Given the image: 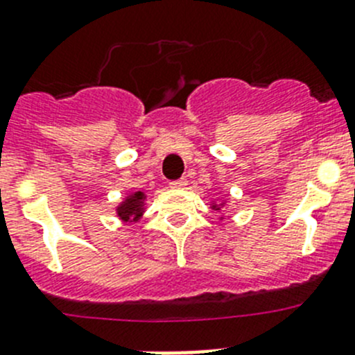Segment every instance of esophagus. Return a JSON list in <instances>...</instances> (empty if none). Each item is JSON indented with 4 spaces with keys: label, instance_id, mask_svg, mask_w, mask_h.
I'll return each instance as SVG.
<instances>
[{
    "label": "esophagus",
    "instance_id": "obj_1",
    "mask_svg": "<svg viewBox=\"0 0 355 355\" xmlns=\"http://www.w3.org/2000/svg\"><path fill=\"white\" fill-rule=\"evenodd\" d=\"M170 185H171V187H175V189H184L185 185H187V178L182 177V178H178V180L170 182Z\"/></svg>",
    "mask_w": 355,
    "mask_h": 355
}]
</instances>
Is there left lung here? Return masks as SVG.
I'll use <instances>...</instances> for the list:
<instances>
[{
	"label": "left lung",
	"mask_w": 355,
	"mask_h": 355,
	"mask_svg": "<svg viewBox=\"0 0 355 355\" xmlns=\"http://www.w3.org/2000/svg\"><path fill=\"white\" fill-rule=\"evenodd\" d=\"M213 208H216V206H213ZM216 209H218V208H216Z\"/></svg>",
	"instance_id": "left-lung-1"
}]
</instances>
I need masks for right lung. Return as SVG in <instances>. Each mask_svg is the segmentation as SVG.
Here are the masks:
<instances>
[{
	"instance_id": "1",
	"label": "right lung",
	"mask_w": 355,
	"mask_h": 355,
	"mask_svg": "<svg viewBox=\"0 0 355 355\" xmlns=\"http://www.w3.org/2000/svg\"><path fill=\"white\" fill-rule=\"evenodd\" d=\"M142 202L144 192H133L118 208L119 218L125 220V222H137L140 218V215H142Z\"/></svg>"
}]
</instances>
